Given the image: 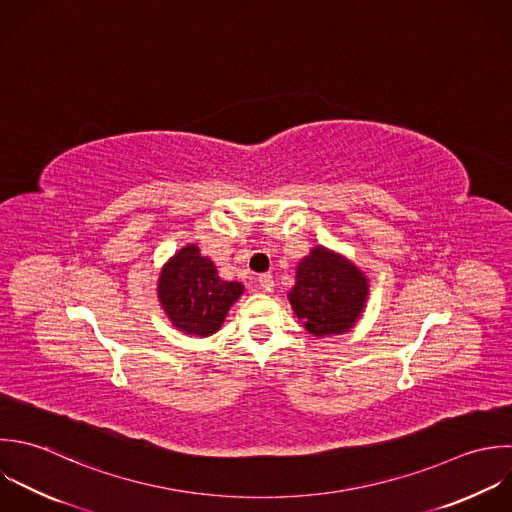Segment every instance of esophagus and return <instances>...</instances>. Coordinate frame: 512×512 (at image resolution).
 Masks as SVG:
<instances>
[{
  "label": "esophagus",
  "mask_w": 512,
  "mask_h": 512,
  "mask_svg": "<svg viewBox=\"0 0 512 512\" xmlns=\"http://www.w3.org/2000/svg\"><path fill=\"white\" fill-rule=\"evenodd\" d=\"M259 285H261V289L263 291H273V287H275V281H273V275L271 273H263V275H259Z\"/></svg>",
  "instance_id": "esophagus-1"
}]
</instances>
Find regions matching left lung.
<instances>
[{"label":"left lung","instance_id":"left-lung-1","mask_svg":"<svg viewBox=\"0 0 512 512\" xmlns=\"http://www.w3.org/2000/svg\"><path fill=\"white\" fill-rule=\"evenodd\" d=\"M289 303L315 337L341 335L361 317L369 281L351 261L325 247H315L297 265Z\"/></svg>","mask_w":512,"mask_h":512}]
</instances>
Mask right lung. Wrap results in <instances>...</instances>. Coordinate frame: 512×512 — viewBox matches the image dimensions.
Returning <instances> with one entry per match:
<instances>
[{
  "label": "right lung",
  "mask_w": 512,
  "mask_h": 512,
  "mask_svg": "<svg viewBox=\"0 0 512 512\" xmlns=\"http://www.w3.org/2000/svg\"><path fill=\"white\" fill-rule=\"evenodd\" d=\"M243 285L223 281L197 245L177 251L161 269L157 295L173 327L193 337H209L223 325Z\"/></svg>",
  "instance_id": "right-lung-1"
}]
</instances>
